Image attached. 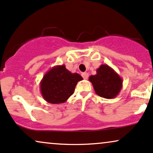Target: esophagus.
Masks as SVG:
<instances>
[{
  "label": "esophagus",
  "instance_id": "1",
  "mask_svg": "<svg viewBox=\"0 0 153 153\" xmlns=\"http://www.w3.org/2000/svg\"><path fill=\"white\" fill-rule=\"evenodd\" d=\"M82 75L83 78H84V79H87L88 77V74L87 72H84V73H82Z\"/></svg>",
  "mask_w": 153,
  "mask_h": 153
}]
</instances>
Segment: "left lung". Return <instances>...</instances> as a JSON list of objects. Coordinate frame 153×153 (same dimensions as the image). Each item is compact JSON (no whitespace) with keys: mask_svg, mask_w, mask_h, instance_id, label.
Instances as JSON below:
<instances>
[{"mask_svg":"<svg viewBox=\"0 0 153 153\" xmlns=\"http://www.w3.org/2000/svg\"><path fill=\"white\" fill-rule=\"evenodd\" d=\"M96 94L105 99H114L120 93L123 80L114 69L107 65H101L97 69L95 75L88 78Z\"/></svg>","mask_w":153,"mask_h":153,"instance_id":"8db88e82","label":"left lung"}]
</instances>
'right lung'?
<instances>
[{
  "label": "right lung",
  "instance_id": "1",
  "mask_svg": "<svg viewBox=\"0 0 153 153\" xmlns=\"http://www.w3.org/2000/svg\"><path fill=\"white\" fill-rule=\"evenodd\" d=\"M83 78L71 73L65 65L54 66L44 75L39 86L43 99L52 104L65 103L74 94L75 86Z\"/></svg>",
  "mask_w": 153,
  "mask_h": 153
}]
</instances>
